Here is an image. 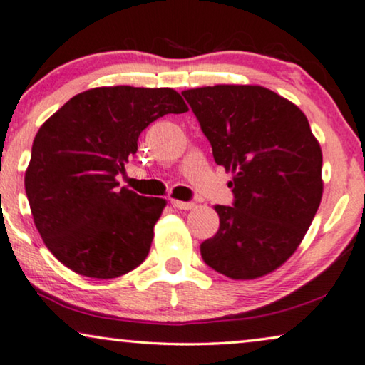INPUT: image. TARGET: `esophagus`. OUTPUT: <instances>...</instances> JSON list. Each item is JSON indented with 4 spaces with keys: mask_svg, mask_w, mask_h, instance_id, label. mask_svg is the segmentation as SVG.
I'll use <instances>...</instances> for the list:
<instances>
[{
    "mask_svg": "<svg viewBox=\"0 0 365 365\" xmlns=\"http://www.w3.org/2000/svg\"><path fill=\"white\" fill-rule=\"evenodd\" d=\"M172 205L175 208H178V210H192V208L195 207L192 202H182V200H172Z\"/></svg>",
    "mask_w": 365,
    "mask_h": 365,
    "instance_id": "1",
    "label": "esophagus"
}]
</instances>
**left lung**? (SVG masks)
I'll return each mask as SVG.
<instances>
[{
    "instance_id": "left-lung-1",
    "label": "left lung",
    "mask_w": 365,
    "mask_h": 365,
    "mask_svg": "<svg viewBox=\"0 0 365 365\" xmlns=\"http://www.w3.org/2000/svg\"><path fill=\"white\" fill-rule=\"evenodd\" d=\"M212 145L232 172L235 200L215 205L220 227L200 245L202 259L233 280L279 269L300 242L322 200V150L307 116L292 101L259 85H215L182 91Z\"/></svg>"
}]
</instances>
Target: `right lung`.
<instances>
[{"label":"right lung","mask_w":365,"mask_h":365,"mask_svg":"<svg viewBox=\"0 0 365 365\" xmlns=\"http://www.w3.org/2000/svg\"><path fill=\"white\" fill-rule=\"evenodd\" d=\"M188 106L172 88L100 86L68 100L38 130L24 190L48 250L91 279H116L147 259L167 202L118 188L138 137Z\"/></svg>","instance_id":"right-lung-1"}]
</instances>
